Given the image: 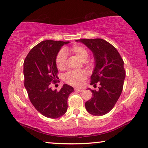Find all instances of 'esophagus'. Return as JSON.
Segmentation results:
<instances>
[{
  "mask_svg": "<svg viewBox=\"0 0 148 148\" xmlns=\"http://www.w3.org/2000/svg\"><path fill=\"white\" fill-rule=\"evenodd\" d=\"M74 90L76 92H82L83 91L82 89H80V88H74Z\"/></svg>",
  "mask_w": 148,
  "mask_h": 148,
  "instance_id": "34e87169",
  "label": "esophagus"
}]
</instances>
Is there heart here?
Instances as JSON below:
<instances>
[{"instance_id":"b5f03b06","label":"heart","mask_w":148,"mask_h":148,"mask_svg":"<svg viewBox=\"0 0 148 148\" xmlns=\"http://www.w3.org/2000/svg\"><path fill=\"white\" fill-rule=\"evenodd\" d=\"M66 52L74 55L81 62H86L88 58V52L84 47L82 46H74L70 49H65L61 50L57 55L56 58V67L58 70H64L66 67ZM87 77V73L84 70L80 71H70L65 75L64 80L66 82L70 85L79 86Z\"/></svg>"}]
</instances>
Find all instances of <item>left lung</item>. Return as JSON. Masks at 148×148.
I'll return each instance as SVG.
<instances>
[{"label": "left lung", "instance_id": "left-lung-1", "mask_svg": "<svg viewBox=\"0 0 148 148\" xmlns=\"http://www.w3.org/2000/svg\"><path fill=\"white\" fill-rule=\"evenodd\" d=\"M79 41L93 52L96 66L91 76L90 84H100L98 91L92 90V97L85 103L90 114L103 116L111 110L122 94L125 70L123 61L116 48L101 38L80 39Z\"/></svg>", "mask_w": 148, "mask_h": 148}]
</instances>
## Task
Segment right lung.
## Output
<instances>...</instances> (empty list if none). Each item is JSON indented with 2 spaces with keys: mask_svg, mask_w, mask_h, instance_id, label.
Segmentation results:
<instances>
[{
  "mask_svg": "<svg viewBox=\"0 0 148 148\" xmlns=\"http://www.w3.org/2000/svg\"><path fill=\"white\" fill-rule=\"evenodd\" d=\"M69 42L42 41L30 50L24 61L25 87L28 98L37 111L49 118H58L66 112L68 96L74 92V88L66 84L60 91L50 88L51 82H58L57 54L62 46Z\"/></svg>",
  "mask_w": 148,
  "mask_h": 148,
  "instance_id": "obj_1",
  "label": "right lung"
}]
</instances>
